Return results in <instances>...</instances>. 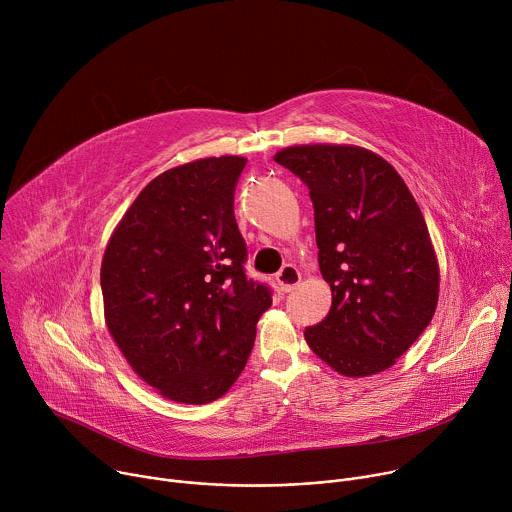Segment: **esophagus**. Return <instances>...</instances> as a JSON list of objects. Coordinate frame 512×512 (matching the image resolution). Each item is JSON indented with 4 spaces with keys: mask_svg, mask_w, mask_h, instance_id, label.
<instances>
[{
    "mask_svg": "<svg viewBox=\"0 0 512 512\" xmlns=\"http://www.w3.org/2000/svg\"><path fill=\"white\" fill-rule=\"evenodd\" d=\"M275 279H277L281 291H285V294H287V291H294L300 285L302 275H300V271L294 265H283Z\"/></svg>",
    "mask_w": 512,
    "mask_h": 512,
    "instance_id": "34e87169",
    "label": "esophagus"
}]
</instances>
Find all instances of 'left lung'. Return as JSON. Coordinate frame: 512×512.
I'll return each mask as SVG.
<instances>
[{
    "instance_id": "1",
    "label": "left lung",
    "mask_w": 512,
    "mask_h": 512,
    "mask_svg": "<svg viewBox=\"0 0 512 512\" xmlns=\"http://www.w3.org/2000/svg\"><path fill=\"white\" fill-rule=\"evenodd\" d=\"M273 160L310 188L318 263L332 289L328 316L304 332L308 346L344 377L387 371L440 298V265L413 194L358 145H291Z\"/></svg>"
}]
</instances>
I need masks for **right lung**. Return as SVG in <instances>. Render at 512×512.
I'll use <instances>...</instances> for the list:
<instances>
[{
  "label": "right lung",
  "mask_w": 512,
  "mask_h": 512,
  "mask_svg": "<svg viewBox=\"0 0 512 512\" xmlns=\"http://www.w3.org/2000/svg\"><path fill=\"white\" fill-rule=\"evenodd\" d=\"M247 160L166 170L115 227L101 263L105 324L129 367L162 397L204 405L243 373L269 287L247 279L233 202Z\"/></svg>",
  "instance_id": "right-lung-1"
}]
</instances>
